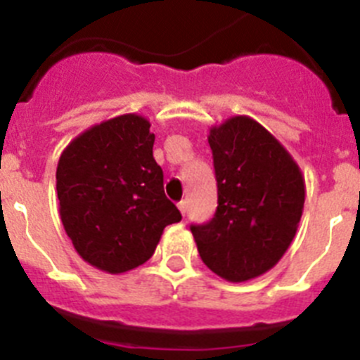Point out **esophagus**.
Masks as SVG:
<instances>
[{
  "mask_svg": "<svg viewBox=\"0 0 360 360\" xmlns=\"http://www.w3.org/2000/svg\"><path fill=\"white\" fill-rule=\"evenodd\" d=\"M178 211L182 212V216H186V212H187V202H186V200L178 202Z\"/></svg>",
  "mask_w": 360,
  "mask_h": 360,
  "instance_id": "34e87169",
  "label": "esophagus"
}]
</instances>
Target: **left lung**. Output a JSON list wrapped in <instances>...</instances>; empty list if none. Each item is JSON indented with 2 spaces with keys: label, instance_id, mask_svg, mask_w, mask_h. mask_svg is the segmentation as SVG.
<instances>
[{
  "label": "left lung",
  "instance_id": "8db88e82",
  "mask_svg": "<svg viewBox=\"0 0 360 360\" xmlns=\"http://www.w3.org/2000/svg\"><path fill=\"white\" fill-rule=\"evenodd\" d=\"M218 209L193 225L200 257L231 283L269 272L290 247L304 207V176L287 148L257 120L234 115L212 126Z\"/></svg>",
  "mask_w": 360,
  "mask_h": 360
}]
</instances>
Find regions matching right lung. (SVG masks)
<instances>
[{
	"label": "right lung",
	"mask_w": 360,
	"mask_h": 360,
	"mask_svg": "<svg viewBox=\"0 0 360 360\" xmlns=\"http://www.w3.org/2000/svg\"><path fill=\"white\" fill-rule=\"evenodd\" d=\"M151 122L124 113L95 124L63 149L56 182L73 249L108 274L144 265L162 232L182 214L164 195Z\"/></svg>",
	"instance_id": "1"
}]
</instances>
